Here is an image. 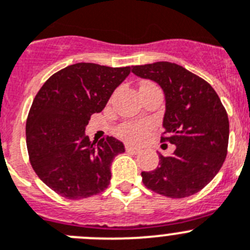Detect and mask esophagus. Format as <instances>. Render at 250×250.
Here are the masks:
<instances>
[{"instance_id":"obj_1","label":"esophagus","mask_w":250,"mask_h":250,"mask_svg":"<svg viewBox=\"0 0 250 250\" xmlns=\"http://www.w3.org/2000/svg\"><path fill=\"white\" fill-rule=\"evenodd\" d=\"M125 149H127L128 152L133 153V154H138V153L141 152V148L134 147V146H132V145H125Z\"/></svg>"}]
</instances>
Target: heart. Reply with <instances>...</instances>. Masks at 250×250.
Masks as SVG:
<instances>
[{
	"label": "heart",
	"instance_id": "obj_1",
	"mask_svg": "<svg viewBox=\"0 0 250 250\" xmlns=\"http://www.w3.org/2000/svg\"><path fill=\"white\" fill-rule=\"evenodd\" d=\"M150 130V125L146 122L125 123L121 125L118 129V134L122 138L132 142H139L148 136Z\"/></svg>",
	"mask_w": 250,
	"mask_h": 250
}]
</instances>
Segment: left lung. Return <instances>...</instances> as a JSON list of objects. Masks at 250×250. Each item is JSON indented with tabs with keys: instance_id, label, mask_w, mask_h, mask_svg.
I'll return each mask as SVG.
<instances>
[{
	"instance_id": "left-lung-1",
	"label": "left lung",
	"mask_w": 250,
	"mask_h": 250,
	"mask_svg": "<svg viewBox=\"0 0 250 250\" xmlns=\"http://www.w3.org/2000/svg\"><path fill=\"white\" fill-rule=\"evenodd\" d=\"M132 72L163 91L166 137L161 141L175 146L170 156L159 153V167L142 172V181L148 189L169 198L199 192L227 157L229 121L217 92L203 78L170 62L133 66Z\"/></svg>"
}]
</instances>
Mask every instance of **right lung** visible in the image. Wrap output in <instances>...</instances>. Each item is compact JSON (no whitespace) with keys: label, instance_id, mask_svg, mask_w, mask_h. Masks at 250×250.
<instances>
[{"label":"right lung","instance_id":"1","mask_svg":"<svg viewBox=\"0 0 250 250\" xmlns=\"http://www.w3.org/2000/svg\"><path fill=\"white\" fill-rule=\"evenodd\" d=\"M129 73V67L71 64L36 94L26 122L27 150L36 174L62 197L82 199L108 187L111 164L125 146L108 136L92 143L84 130Z\"/></svg>","mask_w":250,"mask_h":250}]
</instances>
